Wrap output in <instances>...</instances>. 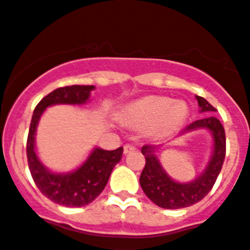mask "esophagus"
Masks as SVG:
<instances>
[{"label": "esophagus", "instance_id": "obj_1", "mask_svg": "<svg viewBox=\"0 0 250 250\" xmlns=\"http://www.w3.org/2000/svg\"><path fill=\"white\" fill-rule=\"evenodd\" d=\"M133 150H135V147H134L133 144H125L124 146V153H130V152H133Z\"/></svg>", "mask_w": 250, "mask_h": 250}]
</instances>
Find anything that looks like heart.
<instances>
[{"label": "heart", "instance_id": "obj_1", "mask_svg": "<svg viewBox=\"0 0 250 250\" xmlns=\"http://www.w3.org/2000/svg\"><path fill=\"white\" fill-rule=\"evenodd\" d=\"M189 108L185 102H175L168 97H146L131 103L125 111L126 120L134 126L148 129L154 126L157 133H168L187 119Z\"/></svg>", "mask_w": 250, "mask_h": 250}]
</instances>
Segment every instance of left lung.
<instances>
[{
  "label": "left lung",
  "mask_w": 250,
  "mask_h": 250,
  "mask_svg": "<svg viewBox=\"0 0 250 250\" xmlns=\"http://www.w3.org/2000/svg\"><path fill=\"white\" fill-rule=\"evenodd\" d=\"M197 100L202 112L216 111V108L209 104L208 101L204 100L203 97L197 96ZM197 129L211 130L214 140L213 154H212L211 161L203 174L191 183L180 184L167 176V174L161 166L160 161L154 154V146L147 144L142 148V153L146 158V166L139 177L140 187L146 195L154 204H157L158 207L167 208V209L189 207L191 204L202 201L211 191L214 183L217 180L218 174L224 165L225 156H226L225 129L217 117L209 115L204 119L189 124L183 133Z\"/></svg>",
  "instance_id": "8db88e82"
}]
</instances>
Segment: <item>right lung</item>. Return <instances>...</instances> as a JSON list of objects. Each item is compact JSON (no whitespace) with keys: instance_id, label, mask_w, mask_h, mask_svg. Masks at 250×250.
Segmentation results:
<instances>
[{"instance_id":"obj_1","label":"right lung","mask_w":250,"mask_h":250,"mask_svg":"<svg viewBox=\"0 0 250 250\" xmlns=\"http://www.w3.org/2000/svg\"><path fill=\"white\" fill-rule=\"evenodd\" d=\"M93 85H69L57 88L37 104L33 112L28 140H26V157L33 180L43 195L48 199L66 207H83L93 202L106 187L113 167L120 162L124 148L115 150H104L96 148L88 160L74 172L70 174H52L39 162L34 150V134L37 124L43 111L48 106L69 103L82 104L88 101Z\"/></svg>"}]
</instances>
